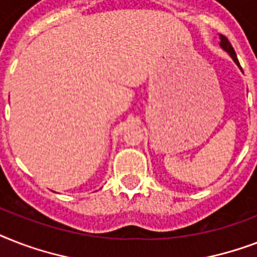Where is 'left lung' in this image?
Masks as SVG:
<instances>
[{"mask_svg":"<svg viewBox=\"0 0 257 257\" xmlns=\"http://www.w3.org/2000/svg\"><path fill=\"white\" fill-rule=\"evenodd\" d=\"M220 45H221V48H223V49L225 50V52H227L232 58H233V61H235L237 65H240L239 60H237V56H236L235 53V49L232 48L231 42L228 41V38L225 37V36H223V34H220Z\"/></svg>","mask_w":257,"mask_h":257,"instance_id":"obj_1","label":"left lung"}]
</instances>
